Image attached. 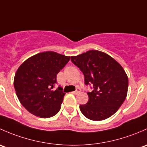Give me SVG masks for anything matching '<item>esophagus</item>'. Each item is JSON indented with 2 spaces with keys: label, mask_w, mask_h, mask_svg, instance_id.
<instances>
[{
  "label": "esophagus",
  "mask_w": 147,
  "mask_h": 147,
  "mask_svg": "<svg viewBox=\"0 0 147 147\" xmlns=\"http://www.w3.org/2000/svg\"><path fill=\"white\" fill-rule=\"evenodd\" d=\"M81 91V88H77L76 89V90H74V91L73 92V93H74V94H78V93H80Z\"/></svg>",
  "instance_id": "1"
}]
</instances>
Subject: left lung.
<instances>
[{"mask_svg": "<svg viewBox=\"0 0 147 147\" xmlns=\"http://www.w3.org/2000/svg\"><path fill=\"white\" fill-rule=\"evenodd\" d=\"M72 63L84 75L86 86H92L88 92L89 100L80 105L82 114L94 121L103 120L114 115L127 94L128 78L123 68L113 58L98 50L71 57Z\"/></svg>", "mask_w": 147, "mask_h": 147, "instance_id": "obj_1", "label": "left lung"}]
</instances>
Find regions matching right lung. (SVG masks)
I'll use <instances>...</instances> for the list:
<instances>
[{
    "label": "right lung",
    "mask_w": 147,
    "mask_h": 147,
    "mask_svg": "<svg viewBox=\"0 0 147 147\" xmlns=\"http://www.w3.org/2000/svg\"><path fill=\"white\" fill-rule=\"evenodd\" d=\"M70 57L46 51L28 59L15 75L14 88L20 103L34 115L49 118L61 109L65 93L57 84V75Z\"/></svg>",
    "instance_id": "add662e5"
}]
</instances>
